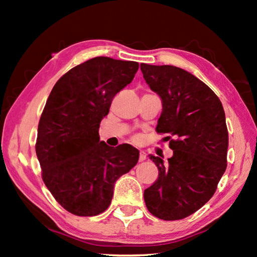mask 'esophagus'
Returning a JSON list of instances; mask_svg holds the SVG:
<instances>
[{
    "mask_svg": "<svg viewBox=\"0 0 257 257\" xmlns=\"http://www.w3.org/2000/svg\"><path fill=\"white\" fill-rule=\"evenodd\" d=\"M145 160H146V154L144 152H141V153H139V162H143V161Z\"/></svg>",
    "mask_w": 257,
    "mask_h": 257,
    "instance_id": "34e87169",
    "label": "esophagus"
}]
</instances>
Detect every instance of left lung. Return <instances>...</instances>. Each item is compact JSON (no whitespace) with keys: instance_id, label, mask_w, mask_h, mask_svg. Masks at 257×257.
I'll list each match as a JSON object with an SVG mask.
<instances>
[{"instance_id":"left-lung-1","label":"left lung","mask_w":257,"mask_h":257,"mask_svg":"<svg viewBox=\"0 0 257 257\" xmlns=\"http://www.w3.org/2000/svg\"><path fill=\"white\" fill-rule=\"evenodd\" d=\"M146 84L162 98L156 133L168 135V163L150 155L158 180L144 191L159 219L181 220L210 201L227 169L228 129L222 103L202 80L173 66L141 64Z\"/></svg>"}]
</instances>
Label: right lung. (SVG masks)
Returning a JSON list of instances; mask_svg holds the SVG:
<instances>
[{
    "label": "right lung",
    "instance_id": "add662e5",
    "mask_svg": "<svg viewBox=\"0 0 257 257\" xmlns=\"http://www.w3.org/2000/svg\"><path fill=\"white\" fill-rule=\"evenodd\" d=\"M134 61L96 56L60 78L38 123L42 179L64 210L94 216L110 206L114 182L138 162L139 151L99 142L98 128L113 97L133 81Z\"/></svg>",
    "mask_w": 257,
    "mask_h": 257
}]
</instances>
